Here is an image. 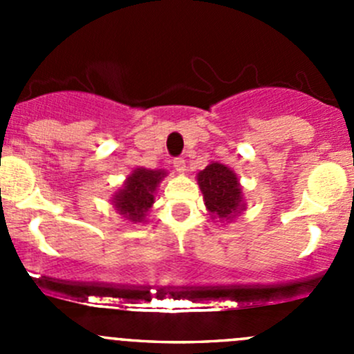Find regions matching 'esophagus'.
<instances>
[{"label": "esophagus", "instance_id": "34e87169", "mask_svg": "<svg viewBox=\"0 0 354 354\" xmlns=\"http://www.w3.org/2000/svg\"><path fill=\"white\" fill-rule=\"evenodd\" d=\"M173 166L174 169L180 171V173H185V169H187V162H185L183 157H176V159H173Z\"/></svg>", "mask_w": 354, "mask_h": 354}]
</instances>
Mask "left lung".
I'll return each instance as SVG.
<instances>
[{"label": "left lung", "mask_w": 354, "mask_h": 354, "mask_svg": "<svg viewBox=\"0 0 354 354\" xmlns=\"http://www.w3.org/2000/svg\"><path fill=\"white\" fill-rule=\"evenodd\" d=\"M197 181L212 219L233 221L246 209L240 180L231 167L210 162L197 174Z\"/></svg>", "instance_id": "8db88e82"}]
</instances>
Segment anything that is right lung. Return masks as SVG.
Returning <instances> with one entry per match:
<instances>
[{"instance_id": "1", "label": "right lung", "mask_w": 354, "mask_h": 354, "mask_svg": "<svg viewBox=\"0 0 354 354\" xmlns=\"http://www.w3.org/2000/svg\"><path fill=\"white\" fill-rule=\"evenodd\" d=\"M166 176L164 169H145L137 167L127 178L121 190L113 195V205L124 219L131 223H142L147 216V210L154 203L157 185Z\"/></svg>"}]
</instances>
